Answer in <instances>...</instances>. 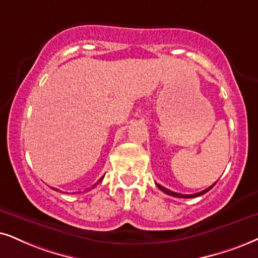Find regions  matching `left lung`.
<instances>
[{"label":"left lung","mask_w":258,"mask_h":258,"mask_svg":"<svg viewBox=\"0 0 258 258\" xmlns=\"http://www.w3.org/2000/svg\"><path fill=\"white\" fill-rule=\"evenodd\" d=\"M217 183V182H216ZM214 183V184H216ZM157 184V183H156ZM214 184H212V185H210V187L208 188H206L205 189V190H202V191H199V193H195V194H180V193H175V191H172V190H169V189H167V188H164L163 187V185H161V184H157V187L161 189V190L163 191V193H165V194H168V195H171V197H174V198H182V199H190V198H197V197H200V195H204V194H206L208 190H211L212 188L214 187Z\"/></svg>","instance_id":"obj_1"}]
</instances>
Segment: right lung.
Wrapping results in <instances>:
<instances>
[{"label":"right lung","instance_id":"add662e5","mask_svg":"<svg viewBox=\"0 0 258 258\" xmlns=\"http://www.w3.org/2000/svg\"><path fill=\"white\" fill-rule=\"evenodd\" d=\"M102 178H103V176H102V177H101V178H100V180H99V182H100V181H102ZM96 184H97V183H96ZM96 184H95V185H96ZM95 185H94V187H95ZM54 190H56V189H54Z\"/></svg>","mask_w":258,"mask_h":258}]
</instances>
